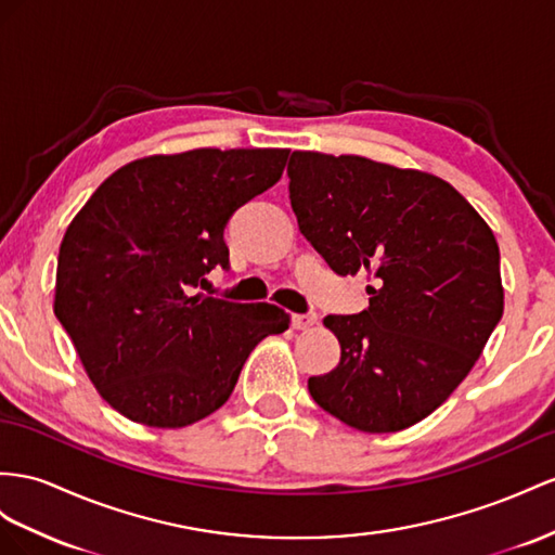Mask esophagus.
Masks as SVG:
<instances>
[{
    "label": "esophagus",
    "instance_id": "obj_1",
    "mask_svg": "<svg viewBox=\"0 0 555 555\" xmlns=\"http://www.w3.org/2000/svg\"><path fill=\"white\" fill-rule=\"evenodd\" d=\"M317 323V314H293V325L297 331H309Z\"/></svg>",
    "mask_w": 555,
    "mask_h": 555
}]
</instances>
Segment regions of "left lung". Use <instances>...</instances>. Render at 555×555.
<instances>
[{"label":"left lung","mask_w":555,"mask_h":555,"mask_svg":"<svg viewBox=\"0 0 555 555\" xmlns=\"http://www.w3.org/2000/svg\"><path fill=\"white\" fill-rule=\"evenodd\" d=\"M291 206L339 276L367 269L371 305L325 317L343 353L309 377L325 413L367 434L413 426L448 401L504 311L500 246L474 206L420 170L293 152Z\"/></svg>","instance_id":"1"}]
</instances>
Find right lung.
<instances>
[{"label":"right lung","mask_w":555,"mask_h":555,"mask_svg":"<svg viewBox=\"0 0 555 555\" xmlns=\"http://www.w3.org/2000/svg\"><path fill=\"white\" fill-rule=\"evenodd\" d=\"M288 150L156 154L112 173L69 222L55 317L103 399L133 422L180 429L230 399L248 353L288 328L274 305L196 293L230 267L224 227L279 182Z\"/></svg>","instance_id":"obj_1"}]
</instances>
